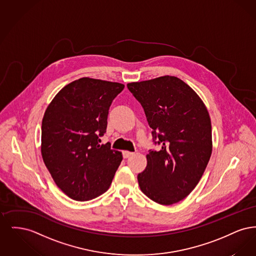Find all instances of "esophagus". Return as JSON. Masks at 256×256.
<instances>
[{"label":"esophagus","instance_id":"34e87169","mask_svg":"<svg viewBox=\"0 0 256 256\" xmlns=\"http://www.w3.org/2000/svg\"><path fill=\"white\" fill-rule=\"evenodd\" d=\"M134 156V152H128V150L122 152V156H124V158H130V156Z\"/></svg>","mask_w":256,"mask_h":256}]
</instances>
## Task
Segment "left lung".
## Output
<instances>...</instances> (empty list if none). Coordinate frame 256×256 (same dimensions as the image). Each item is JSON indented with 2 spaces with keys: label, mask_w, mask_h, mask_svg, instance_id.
<instances>
[{
  "label": "left lung",
  "mask_w": 256,
  "mask_h": 256,
  "mask_svg": "<svg viewBox=\"0 0 256 256\" xmlns=\"http://www.w3.org/2000/svg\"><path fill=\"white\" fill-rule=\"evenodd\" d=\"M160 150H148L137 176L141 191L163 206L178 202L202 178L212 152L211 121L195 91L176 76L128 84Z\"/></svg>",
  "instance_id": "obj_1"
}]
</instances>
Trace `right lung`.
Instances as JSON below:
<instances>
[{
    "instance_id": "obj_1",
    "label": "right lung",
    "mask_w": 256,
    "mask_h": 256,
    "mask_svg": "<svg viewBox=\"0 0 256 256\" xmlns=\"http://www.w3.org/2000/svg\"><path fill=\"white\" fill-rule=\"evenodd\" d=\"M124 86L82 78L63 87L42 120L41 154L61 191L84 202L106 192L122 152L100 145L112 100Z\"/></svg>"
}]
</instances>
